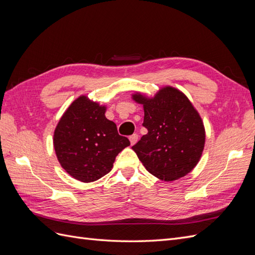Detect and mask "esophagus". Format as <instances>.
Wrapping results in <instances>:
<instances>
[{
  "label": "esophagus",
  "instance_id": "esophagus-1",
  "mask_svg": "<svg viewBox=\"0 0 255 255\" xmlns=\"http://www.w3.org/2000/svg\"><path fill=\"white\" fill-rule=\"evenodd\" d=\"M137 140H138V135L137 134H133V135H130L129 136V141H130V144H135L136 142H137Z\"/></svg>",
  "mask_w": 255,
  "mask_h": 255
}]
</instances>
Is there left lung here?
Here are the masks:
<instances>
[{"label": "left lung", "mask_w": 255, "mask_h": 255, "mask_svg": "<svg viewBox=\"0 0 255 255\" xmlns=\"http://www.w3.org/2000/svg\"><path fill=\"white\" fill-rule=\"evenodd\" d=\"M143 104L142 126L148 129L132 146L146 170L164 181H174L189 173L202 155L205 130L201 117L183 92L161 88L148 99L133 95Z\"/></svg>", "instance_id": "8db88e82"}]
</instances>
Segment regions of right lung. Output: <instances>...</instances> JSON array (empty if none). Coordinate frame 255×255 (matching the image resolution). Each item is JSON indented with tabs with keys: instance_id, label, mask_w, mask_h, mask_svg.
<instances>
[{
	"instance_id": "right-lung-1",
	"label": "right lung",
	"mask_w": 255,
	"mask_h": 255,
	"mask_svg": "<svg viewBox=\"0 0 255 255\" xmlns=\"http://www.w3.org/2000/svg\"><path fill=\"white\" fill-rule=\"evenodd\" d=\"M105 111V106L82 96L68 107L54 132L58 161L81 182H94L109 173L116 156L130 143L118 134Z\"/></svg>"
}]
</instances>
